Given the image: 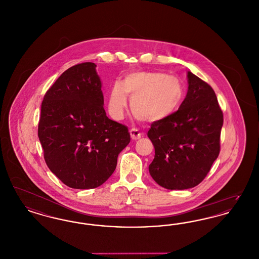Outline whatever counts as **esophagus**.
I'll return each mask as SVG.
<instances>
[{
	"instance_id": "1",
	"label": "esophagus",
	"mask_w": 259,
	"mask_h": 259,
	"mask_svg": "<svg viewBox=\"0 0 259 259\" xmlns=\"http://www.w3.org/2000/svg\"><path fill=\"white\" fill-rule=\"evenodd\" d=\"M130 135H131L132 140H138V139H140L144 134H143L142 132H140L137 128H132V129L130 130Z\"/></svg>"
}]
</instances>
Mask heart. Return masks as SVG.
Listing matches in <instances>:
<instances>
[{
	"label": "heart",
	"instance_id": "heart-1",
	"mask_svg": "<svg viewBox=\"0 0 259 259\" xmlns=\"http://www.w3.org/2000/svg\"><path fill=\"white\" fill-rule=\"evenodd\" d=\"M127 95L131 100V111L143 121L161 120L178 109L184 90L181 81L172 75L156 72H133L123 81H114L109 96V111L115 119L123 116Z\"/></svg>",
	"mask_w": 259,
	"mask_h": 259
}]
</instances>
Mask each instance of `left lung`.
<instances>
[{"label":"left lung","mask_w":259,"mask_h":259,"mask_svg":"<svg viewBox=\"0 0 259 259\" xmlns=\"http://www.w3.org/2000/svg\"><path fill=\"white\" fill-rule=\"evenodd\" d=\"M179 110L152 122L148 136L154 149L149 174L171 190L199 185L220 154L223 113L213 89L191 72Z\"/></svg>","instance_id":"8db88e82"}]
</instances>
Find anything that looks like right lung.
<instances>
[{"instance_id":"1","label":"right lung","mask_w":259,"mask_h":259,"mask_svg":"<svg viewBox=\"0 0 259 259\" xmlns=\"http://www.w3.org/2000/svg\"><path fill=\"white\" fill-rule=\"evenodd\" d=\"M96 65L69 68L47 91L37 136L50 171L75 189L95 188L114 172L130 143L127 126L110 119Z\"/></svg>"}]
</instances>
